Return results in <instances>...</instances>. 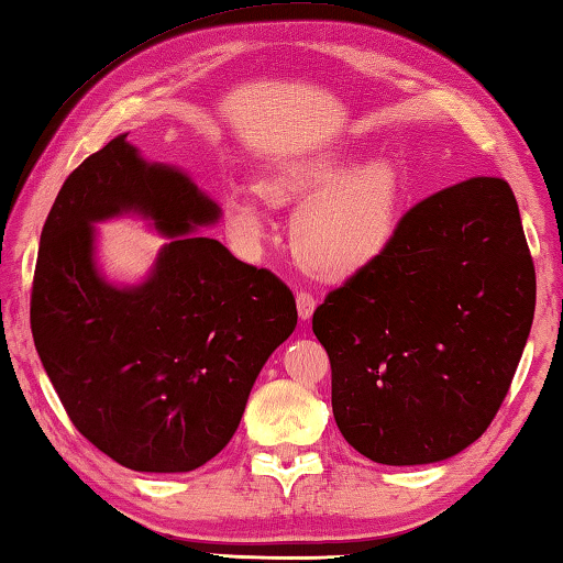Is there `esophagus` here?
Listing matches in <instances>:
<instances>
[{"instance_id": "34e87169", "label": "esophagus", "mask_w": 563, "mask_h": 563, "mask_svg": "<svg viewBox=\"0 0 563 563\" xmlns=\"http://www.w3.org/2000/svg\"><path fill=\"white\" fill-rule=\"evenodd\" d=\"M295 305H298L300 320H310L312 312H316V308H318V300L312 298L308 290H300L298 295H295Z\"/></svg>"}]
</instances>
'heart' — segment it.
I'll return each mask as SVG.
<instances>
[{
	"mask_svg": "<svg viewBox=\"0 0 563 563\" xmlns=\"http://www.w3.org/2000/svg\"><path fill=\"white\" fill-rule=\"evenodd\" d=\"M261 190L235 188L223 198V228L243 255L261 251L268 235L265 198L302 203L292 218L295 258L318 278L340 280L367 268L397 233L405 186L395 161L367 158L357 164L350 148L278 161L261 180Z\"/></svg>",
	"mask_w": 563,
	"mask_h": 563,
	"instance_id": "1",
	"label": "heart"
}]
</instances>
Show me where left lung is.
<instances>
[{"label": "left lung", "instance_id": "8db88e82", "mask_svg": "<svg viewBox=\"0 0 563 563\" xmlns=\"http://www.w3.org/2000/svg\"><path fill=\"white\" fill-rule=\"evenodd\" d=\"M533 305L507 180L470 178L409 208L387 251L312 316L347 444L412 466L479 440L517 373Z\"/></svg>", "mask_w": 563, "mask_h": 563}]
</instances>
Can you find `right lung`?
I'll return each instance as SVG.
<instances>
[{
  "label": "right lung",
  "mask_w": 563,
  "mask_h": 563,
  "mask_svg": "<svg viewBox=\"0 0 563 563\" xmlns=\"http://www.w3.org/2000/svg\"><path fill=\"white\" fill-rule=\"evenodd\" d=\"M111 139L66 178L46 218L32 335L76 430L133 472L206 464L241 424L247 395L298 325L290 288L198 233L221 206L186 170ZM133 214L167 243L139 284H111L97 222Z\"/></svg>",
  "instance_id": "1"
}]
</instances>
